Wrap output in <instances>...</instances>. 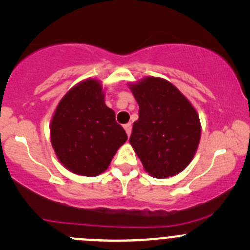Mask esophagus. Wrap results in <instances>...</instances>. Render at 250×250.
Instances as JSON below:
<instances>
[{
	"label": "esophagus",
	"mask_w": 250,
	"mask_h": 250,
	"mask_svg": "<svg viewBox=\"0 0 250 250\" xmlns=\"http://www.w3.org/2000/svg\"><path fill=\"white\" fill-rule=\"evenodd\" d=\"M125 133H127L128 136H130V134H131V123H127V125H125Z\"/></svg>",
	"instance_id": "34e87169"
}]
</instances>
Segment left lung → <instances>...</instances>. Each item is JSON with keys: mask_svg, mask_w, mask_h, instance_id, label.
Returning a JSON list of instances; mask_svg holds the SVG:
<instances>
[{"mask_svg": "<svg viewBox=\"0 0 250 250\" xmlns=\"http://www.w3.org/2000/svg\"><path fill=\"white\" fill-rule=\"evenodd\" d=\"M129 88L140 108L129 142L145 170L156 179L181 173L199 147L197 111L179 89L161 77H145Z\"/></svg>", "mask_w": 250, "mask_h": 250, "instance_id": "left-lung-1", "label": "left lung"}]
</instances>
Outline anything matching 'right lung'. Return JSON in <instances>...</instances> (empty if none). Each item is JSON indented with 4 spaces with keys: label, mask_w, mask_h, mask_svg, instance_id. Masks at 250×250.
I'll return each mask as SVG.
<instances>
[{
    "label": "right lung",
    "mask_w": 250,
    "mask_h": 250,
    "mask_svg": "<svg viewBox=\"0 0 250 250\" xmlns=\"http://www.w3.org/2000/svg\"><path fill=\"white\" fill-rule=\"evenodd\" d=\"M127 134L104 103L101 82L87 79L62 97L50 122L59 161L71 173L97 176L110 165Z\"/></svg>",
    "instance_id": "add662e5"
}]
</instances>
